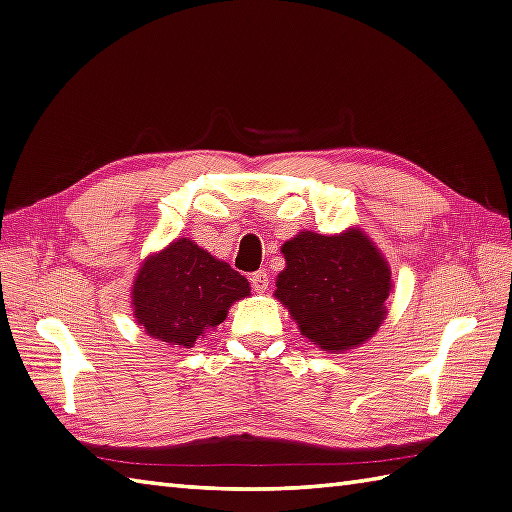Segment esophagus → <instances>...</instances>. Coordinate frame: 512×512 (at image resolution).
<instances>
[{
	"label": "esophagus",
	"instance_id": "1",
	"mask_svg": "<svg viewBox=\"0 0 512 512\" xmlns=\"http://www.w3.org/2000/svg\"><path fill=\"white\" fill-rule=\"evenodd\" d=\"M249 283H252V287H254L256 291H265V289L269 287V276H267V271H265V269L254 271V274L249 276Z\"/></svg>",
	"mask_w": 512,
	"mask_h": 512
}]
</instances>
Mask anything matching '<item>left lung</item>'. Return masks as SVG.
Here are the masks:
<instances>
[{
    "mask_svg": "<svg viewBox=\"0 0 512 512\" xmlns=\"http://www.w3.org/2000/svg\"><path fill=\"white\" fill-rule=\"evenodd\" d=\"M287 269L276 298L302 336L325 351H342L371 338L387 316L391 271L358 229L340 236L300 232L283 245Z\"/></svg>",
    "mask_w": 512,
    "mask_h": 512,
    "instance_id": "8db88e82",
    "label": "left lung"
}]
</instances>
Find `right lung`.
<instances>
[{
    "label": "right lung",
    "mask_w": 512,
    "mask_h": 512,
    "mask_svg": "<svg viewBox=\"0 0 512 512\" xmlns=\"http://www.w3.org/2000/svg\"><path fill=\"white\" fill-rule=\"evenodd\" d=\"M245 296V276L181 238L145 260L134 280L132 307L152 338L192 347L205 331L221 325L232 302Z\"/></svg>",
    "instance_id": "1"
}]
</instances>
